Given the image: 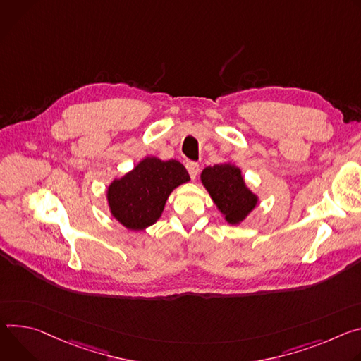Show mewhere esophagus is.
<instances>
[{"mask_svg": "<svg viewBox=\"0 0 361 361\" xmlns=\"http://www.w3.org/2000/svg\"><path fill=\"white\" fill-rule=\"evenodd\" d=\"M186 169H188V172H189L192 179H195L196 175L199 173V165L196 162H188L186 164Z\"/></svg>", "mask_w": 361, "mask_h": 361, "instance_id": "1", "label": "esophagus"}]
</instances>
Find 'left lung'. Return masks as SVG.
Listing matches in <instances>:
<instances>
[{
  "label": "left lung",
  "instance_id": "8db88e82",
  "mask_svg": "<svg viewBox=\"0 0 361 361\" xmlns=\"http://www.w3.org/2000/svg\"><path fill=\"white\" fill-rule=\"evenodd\" d=\"M201 182L229 225L244 222L258 207V195L248 188L241 168L232 162L205 168Z\"/></svg>",
  "mask_w": 361,
  "mask_h": 361
}]
</instances>
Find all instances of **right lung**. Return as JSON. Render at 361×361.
Returning a JSON list of instances; mask_svg holds the SVG:
<instances>
[{"mask_svg":"<svg viewBox=\"0 0 361 361\" xmlns=\"http://www.w3.org/2000/svg\"><path fill=\"white\" fill-rule=\"evenodd\" d=\"M189 180L178 160L146 156L132 171L109 183L106 199L110 215L129 231H145L162 216L169 195Z\"/></svg>","mask_w":361,"mask_h":361,"instance_id":"right-lung-1","label":"right lung"}]
</instances>
